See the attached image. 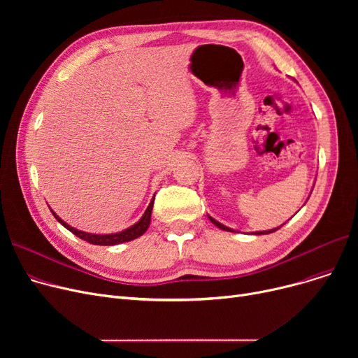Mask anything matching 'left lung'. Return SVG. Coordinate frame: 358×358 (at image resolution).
<instances>
[{
  "instance_id": "1",
  "label": "left lung",
  "mask_w": 358,
  "mask_h": 358,
  "mask_svg": "<svg viewBox=\"0 0 358 358\" xmlns=\"http://www.w3.org/2000/svg\"><path fill=\"white\" fill-rule=\"evenodd\" d=\"M209 219H210V222H212L213 224H216V227H217L219 229H223V231H228V232H234V231H232L231 228H228V227H224V224L219 223V222H217V220H215L213 217H210V216H209ZM283 224H285V223H283ZM280 228H281V227H278V228H274V229H270V231H264V232H262V231H261V232H255V235H266V234H271V232H275V231H277V229H280Z\"/></svg>"
}]
</instances>
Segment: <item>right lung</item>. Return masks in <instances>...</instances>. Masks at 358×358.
Returning <instances> with one entry per match:
<instances>
[{"label":"right lung","mask_w":358,"mask_h":358,"mask_svg":"<svg viewBox=\"0 0 358 358\" xmlns=\"http://www.w3.org/2000/svg\"><path fill=\"white\" fill-rule=\"evenodd\" d=\"M154 200L155 197H152V200H150L148 209L145 210L143 216L135 223L131 224L130 228L122 231V232H117V234H106V235H97V234H88V232H83V231H78L72 227H69L68 223H65L58 215H56L52 209L50 212L53 213V216L56 217V220H58L62 227H65L68 231H71L73 235H77L78 238L92 243V245H117V243H123V242H129L131 239H136L139 236H142L146 229L149 228V223H150V213H152V208H154Z\"/></svg>","instance_id":"add662e5"}]
</instances>
